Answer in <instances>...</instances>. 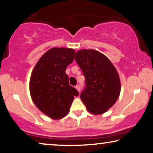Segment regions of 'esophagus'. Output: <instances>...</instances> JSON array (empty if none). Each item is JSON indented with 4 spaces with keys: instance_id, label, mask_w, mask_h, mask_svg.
Wrapping results in <instances>:
<instances>
[{
    "instance_id": "obj_1",
    "label": "esophagus",
    "mask_w": 153,
    "mask_h": 153,
    "mask_svg": "<svg viewBox=\"0 0 153 153\" xmlns=\"http://www.w3.org/2000/svg\"><path fill=\"white\" fill-rule=\"evenodd\" d=\"M76 89L77 90V91H78L79 93H80V91H81V88H80V86H79V85H77L76 86Z\"/></svg>"
}]
</instances>
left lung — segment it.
<instances>
[{"label":"left lung","mask_w":153,"mask_h":153,"mask_svg":"<svg viewBox=\"0 0 153 153\" xmlns=\"http://www.w3.org/2000/svg\"><path fill=\"white\" fill-rule=\"evenodd\" d=\"M74 58L85 79V88L80 97L87 110L100 115L111 108L119 97L120 77L111 60L95 49H81Z\"/></svg>","instance_id":"1"}]
</instances>
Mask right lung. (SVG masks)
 <instances>
[{"label": "right lung", "mask_w": 153, "mask_h": 153, "mask_svg": "<svg viewBox=\"0 0 153 153\" xmlns=\"http://www.w3.org/2000/svg\"><path fill=\"white\" fill-rule=\"evenodd\" d=\"M75 51L53 47L39 58L30 79V93L39 110L53 120L69 113L74 96L79 92L70 85L65 70L74 60Z\"/></svg>", "instance_id": "right-lung-1"}]
</instances>
